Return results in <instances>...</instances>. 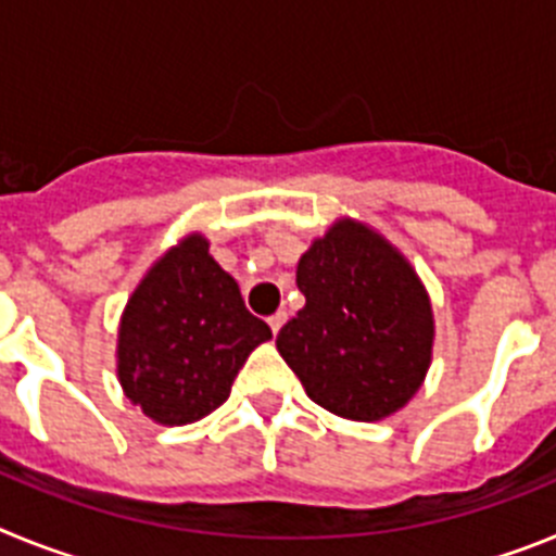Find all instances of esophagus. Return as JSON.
<instances>
[{
	"label": "esophagus",
	"mask_w": 556,
	"mask_h": 556,
	"mask_svg": "<svg viewBox=\"0 0 556 556\" xmlns=\"http://www.w3.org/2000/svg\"><path fill=\"white\" fill-rule=\"evenodd\" d=\"M267 323L269 328H273V333H278L283 328V323H287V312H275Z\"/></svg>",
	"instance_id": "34e87169"
}]
</instances>
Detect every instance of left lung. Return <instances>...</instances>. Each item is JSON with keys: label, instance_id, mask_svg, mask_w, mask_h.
I'll use <instances>...</instances> for the list:
<instances>
[{"label": "left lung", "instance_id": "left-lung-1", "mask_svg": "<svg viewBox=\"0 0 556 556\" xmlns=\"http://www.w3.org/2000/svg\"><path fill=\"white\" fill-rule=\"evenodd\" d=\"M298 289L306 306L275 345L314 404L365 424L409 404L431 365L434 314L397 248L337 219L301 255Z\"/></svg>", "mask_w": 556, "mask_h": 556}]
</instances>
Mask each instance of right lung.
Here are the masks:
<instances>
[{"label":"right lung","mask_w":556,"mask_h":556,"mask_svg":"<svg viewBox=\"0 0 556 556\" xmlns=\"http://www.w3.org/2000/svg\"><path fill=\"white\" fill-rule=\"evenodd\" d=\"M273 339L244 308L239 283L189 233L147 269L119 323L116 372L132 404L161 426L223 406L255 348Z\"/></svg>","instance_id":"right-lung-1"}]
</instances>
